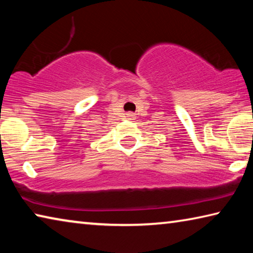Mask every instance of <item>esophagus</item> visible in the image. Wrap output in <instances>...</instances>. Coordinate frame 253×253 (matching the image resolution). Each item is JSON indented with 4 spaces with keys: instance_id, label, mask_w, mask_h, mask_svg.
<instances>
[{
    "instance_id": "esophagus-1",
    "label": "esophagus",
    "mask_w": 253,
    "mask_h": 253,
    "mask_svg": "<svg viewBox=\"0 0 253 253\" xmlns=\"http://www.w3.org/2000/svg\"><path fill=\"white\" fill-rule=\"evenodd\" d=\"M127 115H128V117H131V118L134 117V115H132V114H127Z\"/></svg>"
}]
</instances>
